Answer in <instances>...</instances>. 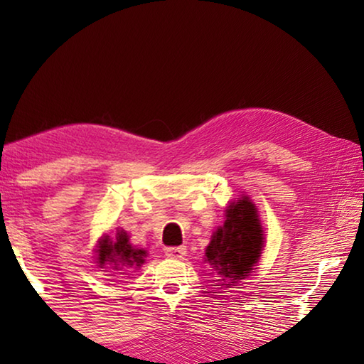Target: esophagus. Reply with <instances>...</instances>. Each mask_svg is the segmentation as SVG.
<instances>
[{
  "mask_svg": "<svg viewBox=\"0 0 364 364\" xmlns=\"http://www.w3.org/2000/svg\"><path fill=\"white\" fill-rule=\"evenodd\" d=\"M186 252H188L186 247H184V245H180V247H167L165 249V255L168 258H178V260H180V258L186 255Z\"/></svg>",
  "mask_w": 364,
  "mask_h": 364,
  "instance_id": "1",
  "label": "esophagus"
}]
</instances>
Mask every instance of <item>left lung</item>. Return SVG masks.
<instances>
[{"instance_id": "obj_1", "label": "left lung", "mask_w": 364, "mask_h": 364, "mask_svg": "<svg viewBox=\"0 0 364 364\" xmlns=\"http://www.w3.org/2000/svg\"><path fill=\"white\" fill-rule=\"evenodd\" d=\"M225 212V225L213 231L212 241L205 249V262L217 278L213 286H221V289L236 286L247 278L264 247L258 210L247 196L231 202Z\"/></svg>"}]
</instances>
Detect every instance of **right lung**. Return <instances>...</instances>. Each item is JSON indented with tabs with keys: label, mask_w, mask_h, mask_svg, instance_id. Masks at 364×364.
Segmentation results:
<instances>
[{
	"label": "right lung",
	"mask_w": 364,
	"mask_h": 364,
	"mask_svg": "<svg viewBox=\"0 0 364 364\" xmlns=\"http://www.w3.org/2000/svg\"><path fill=\"white\" fill-rule=\"evenodd\" d=\"M97 267L104 268L106 264H112L114 269L122 268H139L144 263L146 250L136 249L130 244V237L125 231L117 232L115 239L104 236L97 244Z\"/></svg>",
	"instance_id": "1"
}]
</instances>
